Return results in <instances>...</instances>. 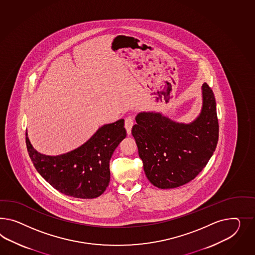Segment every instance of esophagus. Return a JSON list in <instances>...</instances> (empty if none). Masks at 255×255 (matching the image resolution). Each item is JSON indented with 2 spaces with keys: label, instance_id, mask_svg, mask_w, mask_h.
<instances>
[{
  "label": "esophagus",
  "instance_id": "34e87169",
  "mask_svg": "<svg viewBox=\"0 0 255 255\" xmlns=\"http://www.w3.org/2000/svg\"><path fill=\"white\" fill-rule=\"evenodd\" d=\"M133 125V118L132 116H128L125 119V128L128 134H131V127Z\"/></svg>",
  "mask_w": 255,
  "mask_h": 255
}]
</instances>
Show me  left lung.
Instances as JSON below:
<instances>
[{
  "mask_svg": "<svg viewBox=\"0 0 255 255\" xmlns=\"http://www.w3.org/2000/svg\"><path fill=\"white\" fill-rule=\"evenodd\" d=\"M203 106L192 124H177L158 113H139L131 128L144 171L152 185L174 188L194 179L213 156L219 137L216 102L202 85Z\"/></svg>",
  "mask_w": 255,
  "mask_h": 255,
  "instance_id": "obj_1",
  "label": "left lung"
}]
</instances>
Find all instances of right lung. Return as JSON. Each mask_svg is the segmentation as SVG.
Listing matches in <instances>:
<instances>
[{
	"label": "right lung",
	"mask_w": 255,
	"mask_h": 255,
	"mask_svg": "<svg viewBox=\"0 0 255 255\" xmlns=\"http://www.w3.org/2000/svg\"><path fill=\"white\" fill-rule=\"evenodd\" d=\"M126 134L122 119L104 125L84 145L59 156L36 151L27 132L26 145L37 172L57 191L78 199H95L109 186L110 158Z\"/></svg>",
	"instance_id": "right-lung-1"
}]
</instances>
